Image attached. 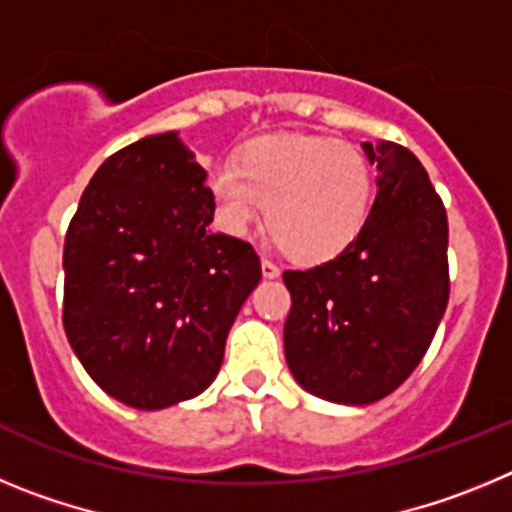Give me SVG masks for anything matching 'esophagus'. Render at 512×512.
Here are the masks:
<instances>
[{"label": "esophagus", "instance_id": "obj_1", "mask_svg": "<svg viewBox=\"0 0 512 512\" xmlns=\"http://www.w3.org/2000/svg\"><path fill=\"white\" fill-rule=\"evenodd\" d=\"M261 274H264L266 279H277L279 277V266L274 264V261H269V259H261Z\"/></svg>", "mask_w": 512, "mask_h": 512}]
</instances>
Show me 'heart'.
I'll return each instance as SVG.
<instances>
[{"label": "heart", "instance_id": "b5f03b06", "mask_svg": "<svg viewBox=\"0 0 512 512\" xmlns=\"http://www.w3.org/2000/svg\"><path fill=\"white\" fill-rule=\"evenodd\" d=\"M210 194L225 230L246 235L266 205V228L289 259H336L361 235L374 205V169L354 143L328 135L251 140L238 164L212 169Z\"/></svg>", "mask_w": 512, "mask_h": 512}]
</instances>
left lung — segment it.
<instances>
[{"instance_id":"8db88e82","label":"left lung","mask_w":512,"mask_h":512,"mask_svg":"<svg viewBox=\"0 0 512 512\" xmlns=\"http://www.w3.org/2000/svg\"><path fill=\"white\" fill-rule=\"evenodd\" d=\"M361 148L379 187L366 228L336 259L282 277L292 295L289 372L302 390L338 405L395 392L449 305V220L431 179L405 146Z\"/></svg>"}]
</instances>
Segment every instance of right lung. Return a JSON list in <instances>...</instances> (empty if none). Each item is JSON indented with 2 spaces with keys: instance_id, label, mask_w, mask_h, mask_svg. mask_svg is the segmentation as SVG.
I'll use <instances>...</instances> for the list:
<instances>
[{
  "instance_id": "1",
  "label": "right lung",
  "mask_w": 512,
  "mask_h": 512,
  "mask_svg": "<svg viewBox=\"0 0 512 512\" xmlns=\"http://www.w3.org/2000/svg\"><path fill=\"white\" fill-rule=\"evenodd\" d=\"M205 179L179 135H146L99 166L66 230L63 330L89 377L130 408L205 392L261 279L251 243L210 230Z\"/></svg>"
}]
</instances>
